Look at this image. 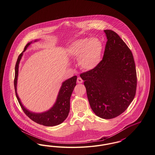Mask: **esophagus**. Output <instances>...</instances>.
<instances>
[{"mask_svg":"<svg viewBox=\"0 0 155 155\" xmlns=\"http://www.w3.org/2000/svg\"><path fill=\"white\" fill-rule=\"evenodd\" d=\"M77 81V82H78V84H81V83L83 82V80H82V78H81V77H78Z\"/></svg>","mask_w":155,"mask_h":155,"instance_id":"1","label":"esophagus"}]
</instances>
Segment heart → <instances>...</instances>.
I'll return each instance as SVG.
<instances>
[{
    "label": "heart",
    "mask_w": 155,
    "mask_h": 155,
    "mask_svg": "<svg viewBox=\"0 0 155 155\" xmlns=\"http://www.w3.org/2000/svg\"><path fill=\"white\" fill-rule=\"evenodd\" d=\"M102 44L97 38H83L75 41L68 48V54L78 58V64L86 71L95 69L101 61Z\"/></svg>",
    "instance_id": "1"
}]
</instances>
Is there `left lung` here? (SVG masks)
<instances>
[{"instance_id": "obj_1", "label": "left lung", "mask_w": 155, "mask_h": 155, "mask_svg": "<svg viewBox=\"0 0 155 155\" xmlns=\"http://www.w3.org/2000/svg\"><path fill=\"white\" fill-rule=\"evenodd\" d=\"M104 32L107 41L102 60L80 77L92 110L101 118L111 119L123 113L132 102L137 79L130 49L115 32Z\"/></svg>"}]
</instances>
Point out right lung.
Here are the masks:
<instances>
[{
    "label": "right lung",
    "mask_w": 155,
    "mask_h": 155,
    "mask_svg": "<svg viewBox=\"0 0 155 155\" xmlns=\"http://www.w3.org/2000/svg\"><path fill=\"white\" fill-rule=\"evenodd\" d=\"M40 39H38L28 42L25 46L24 51L19 55L17 59L15 67V78L14 81L15 91L20 105L21 106L24 112L29 118L41 125L52 127L59 125L62 123L67 117L70 108V100L74 87L76 85L77 77L76 75H74L62 82L61 86L59 89L56 100L52 106V107L50 108L49 110L41 113H36L30 111L28 109H27L22 104L17 94V87L19 64L23 56V53L27 50L30 45L37 42Z\"/></svg>",
    "instance_id": "add662e5"
}]
</instances>
